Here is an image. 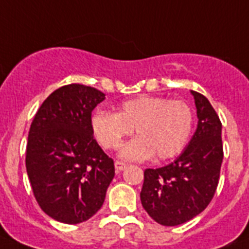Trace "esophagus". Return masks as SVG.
<instances>
[{
	"instance_id": "obj_1",
	"label": "esophagus",
	"mask_w": 249,
	"mask_h": 249,
	"mask_svg": "<svg viewBox=\"0 0 249 249\" xmlns=\"http://www.w3.org/2000/svg\"><path fill=\"white\" fill-rule=\"evenodd\" d=\"M115 168H116L117 172H121V170H124L125 168H126V164L123 163V161H115Z\"/></svg>"
}]
</instances>
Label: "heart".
Here are the masks:
<instances>
[{
	"label": "heart",
	"mask_w": 249,
	"mask_h": 249,
	"mask_svg": "<svg viewBox=\"0 0 249 249\" xmlns=\"http://www.w3.org/2000/svg\"><path fill=\"white\" fill-rule=\"evenodd\" d=\"M193 126V108L186 102L152 95L124 102L117 113L97 111L91 116L94 136L106 150L120 147L134 129L137 138L120 151L123 159L132 161L177 156L189 142Z\"/></svg>",
	"instance_id": "heart-1"
}]
</instances>
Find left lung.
<instances>
[{"instance_id":"8db88e82","label":"left lung","mask_w":249,"mask_h":249,"mask_svg":"<svg viewBox=\"0 0 249 249\" xmlns=\"http://www.w3.org/2000/svg\"><path fill=\"white\" fill-rule=\"evenodd\" d=\"M197 128L181 155L156 169L144 170L141 201L152 220L164 226L187 222L204 211L220 179L224 148L220 117L203 95L191 90Z\"/></svg>"}]
</instances>
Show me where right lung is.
Listing matches in <instances>:
<instances>
[{
	"label": "right lung",
	"mask_w": 249,
	"mask_h": 249,
	"mask_svg": "<svg viewBox=\"0 0 249 249\" xmlns=\"http://www.w3.org/2000/svg\"><path fill=\"white\" fill-rule=\"evenodd\" d=\"M105 94L83 84L53 91L35 115L25 166L33 195L63 224L89 220L101 209L115 176L113 160L94 138L91 112Z\"/></svg>",
	"instance_id": "right-lung-1"
}]
</instances>
